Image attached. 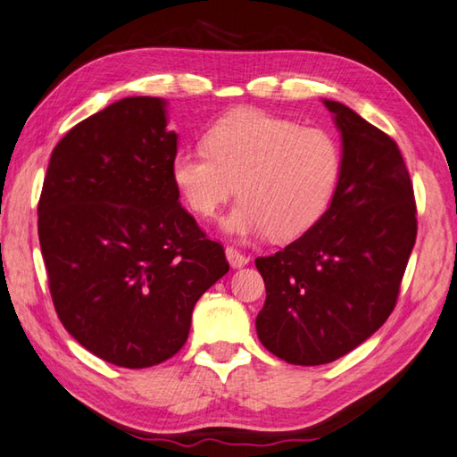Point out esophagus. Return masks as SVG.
<instances>
[{
	"label": "esophagus",
	"instance_id": "34e87169",
	"mask_svg": "<svg viewBox=\"0 0 457 457\" xmlns=\"http://www.w3.org/2000/svg\"><path fill=\"white\" fill-rule=\"evenodd\" d=\"M227 261L230 262V266L232 269H243V266H246L248 264V256L246 254H243L238 251V248H235V246H227Z\"/></svg>",
	"mask_w": 457,
	"mask_h": 457
}]
</instances>
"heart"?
I'll return each instance as SVG.
<instances>
[{
	"label": "heart",
	"instance_id": "1",
	"mask_svg": "<svg viewBox=\"0 0 457 457\" xmlns=\"http://www.w3.org/2000/svg\"><path fill=\"white\" fill-rule=\"evenodd\" d=\"M204 146L175 154L173 180L188 209L211 219L232 195L225 220L232 235L288 240L328 209L342 157L332 135L258 109H237L204 135Z\"/></svg>",
	"mask_w": 457,
	"mask_h": 457
}]
</instances>
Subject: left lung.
<instances>
[{
    "label": "left lung",
    "instance_id": "8db88e82",
    "mask_svg": "<svg viewBox=\"0 0 457 457\" xmlns=\"http://www.w3.org/2000/svg\"><path fill=\"white\" fill-rule=\"evenodd\" d=\"M342 133L332 203L295 243L258 256L262 346L288 364H328L388 320L416 243L414 187L398 145L342 103L324 99Z\"/></svg>",
    "mask_w": 457,
    "mask_h": 457
}]
</instances>
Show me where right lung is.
<instances>
[{"mask_svg": "<svg viewBox=\"0 0 457 457\" xmlns=\"http://www.w3.org/2000/svg\"><path fill=\"white\" fill-rule=\"evenodd\" d=\"M165 101L127 97L77 123L51 153L37 204L49 292L65 330L109 364L175 356L225 248L179 203Z\"/></svg>", "mask_w": 457, "mask_h": 457, "instance_id": "obj_1", "label": "right lung"}]
</instances>
